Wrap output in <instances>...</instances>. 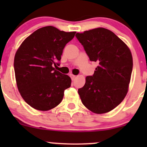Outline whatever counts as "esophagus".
Here are the masks:
<instances>
[{
    "label": "esophagus",
    "mask_w": 147,
    "mask_h": 147,
    "mask_svg": "<svg viewBox=\"0 0 147 147\" xmlns=\"http://www.w3.org/2000/svg\"><path fill=\"white\" fill-rule=\"evenodd\" d=\"M70 77H71V79H72V81L75 80V78H76V76H75V75H72V74H70Z\"/></svg>",
    "instance_id": "esophagus-1"
}]
</instances>
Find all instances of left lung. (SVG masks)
Listing matches in <instances>:
<instances>
[{"label":"left lung","mask_w":147,"mask_h":147,"mask_svg":"<svg viewBox=\"0 0 147 147\" xmlns=\"http://www.w3.org/2000/svg\"><path fill=\"white\" fill-rule=\"evenodd\" d=\"M76 37L90 61L97 62L94 75L86 77L78 89L81 100L89 111L106 113L122 102L129 90L133 57L127 45L111 30L97 28Z\"/></svg>","instance_id":"obj_1"}]
</instances>
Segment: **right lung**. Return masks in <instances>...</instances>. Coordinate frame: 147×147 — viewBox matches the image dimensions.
<instances>
[{"label":"right lung","instance_id":"add662e5","mask_svg":"<svg viewBox=\"0 0 147 147\" xmlns=\"http://www.w3.org/2000/svg\"><path fill=\"white\" fill-rule=\"evenodd\" d=\"M75 33L45 26L27 37L18 48L14 62L16 85L25 102L33 109H54L70 87V77L53 66H57L64 47Z\"/></svg>","mask_w":147,"mask_h":147}]
</instances>
